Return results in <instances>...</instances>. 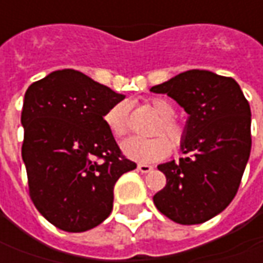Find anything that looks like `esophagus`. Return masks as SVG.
Masks as SVG:
<instances>
[{"mask_svg":"<svg viewBox=\"0 0 263 263\" xmlns=\"http://www.w3.org/2000/svg\"><path fill=\"white\" fill-rule=\"evenodd\" d=\"M138 170H140L141 173H148V172L153 170V166L145 164V163H140V164H138Z\"/></svg>","mask_w":263,"mask_h":263,"instance_id":"1","label":"esophagus"}]
</instances>
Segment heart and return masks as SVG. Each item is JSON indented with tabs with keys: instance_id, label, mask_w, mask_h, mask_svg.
Listing matches in <instances>:
<instances>
[{
	"instance_id": "1",
	"label": "heart",
	"mask_w": 263,
	"mask_h": 263,
	"mask_svg": "<svg viewBox=\"0 0 263 263\" xmlns=\"http://www.w3.org/2000/svg\"><path fill=\"white\" fill-rule=\"evenodd\" d=\"M148 106L160 119L156 134L163 132L172 141L173 145H179L185 137V128L179 122H176L175 119H172L176 114L175 106L168 100L161 99V97L151 99L148 102ZM104 122H106V126L109 128V131L112 132L116 138L125 137L128 132V106L125 103L115 104L104 116ZM164 135H157L154 138L134 137V138L123 141L121 148L128 159L141 161V163L156 161V160L166 157L172 149V144H170L171 140L168 141V138L166 139Z\"/></svg>"
}]
</instances>
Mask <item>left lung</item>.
Listing matches in <instances>:
<instances>
[{
    "label": "left lung",
    "instance_id": "8db88e82",
    "mask_svg": "<svg viewBox=\"0 0 263 263\" xmlns=\"http://www.w3.org/2000/svg\"><path fill=\"white\" fill-rule=\"evenodd\" d=\"M185 109L179 161L159 164L166 186L153 196L179 224H201L224 211L239 189L250 156V106L236 80L191 69L149 88Z\"/></svg>",
    "mask_w": 263,
    "mask_h": 263
}]
</instances>
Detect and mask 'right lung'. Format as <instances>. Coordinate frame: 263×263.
<instances>
[{
	"mask_svg": "<svg viewBox=\"0 0 263 263\" xmlns=\"http://www.w3.org/2000/svg\"><path fill=\"white\" fill-rule=\"evenodd\" d=\"M123 99L76 69L53 71L24 95L22 157L30 198L61 230L81 233L103 222L116 180L137 167L104 122Z\"/></svg>",
	"mask_w": 263,
	"mask_h": 263,
	"instance_id": "right-lung-1",
	"label": "right lung"
}]
</instances>
